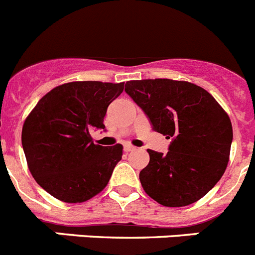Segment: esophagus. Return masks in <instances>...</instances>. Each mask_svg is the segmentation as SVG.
Wrapping results in <instances>:
<instances>
[{
  "label": "esophagus",
  "mask_w": 255,
  "mask_h": 255,
  "mask_svg": "<svg viewBox=\"0 0 255 255\" xmlns=\"http://www.w3.org/2000/svg\"><path fill=\"white\" fill-rule=\"evenodd\" d=\"M134 146L132 145H130V144H125V145H124V151H126V153H129V151H132L134 150Z\"/></svg>",
  "instance_id": "34e87169"
}]
</instances>
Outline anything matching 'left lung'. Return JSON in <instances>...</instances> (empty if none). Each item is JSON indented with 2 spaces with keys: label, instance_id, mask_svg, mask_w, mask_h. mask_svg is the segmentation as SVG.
<instances>
[{
  "label": "left lung",
  "instance_id": "8db88e82",
  "mask_svg": "<svg viewBox=\"0 0 255 255\" xmlns=\"http://www.w3.org/2000/svg\"><path fill=\"white\" fill-rule=\"evenodd\" d=\"M125 92L154 131L172 139L167 154L148 149L150 160L139 174L146 195L167 207L187 206L204 197L228 165L233 141L228 114L206 90L190 82L129 81Z\"/></svg>",
  "mask_w": 255,
  "mask_h": 255
}]
</instances>
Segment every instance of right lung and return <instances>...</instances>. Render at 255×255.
<instances>
[{
	"label": "right lung",
	"mask_w": 255,
	"mask_h": 255,
	"mask_svg": "<svg viewBox=\"0 0 255 255\" xmlns=\"http://www.w3.org/2000/svg\"><path fill=\"white\" fill-rule=\"evenodd\" d=\"M123 83L71 82L53 88L25 120L21 143L37 184L68 204L101 192L121 160L123 145L93 143L91 131L105 129L107 107Z\"/></svg>",
	"instance_id": "add662e5"
}]
</instances>
